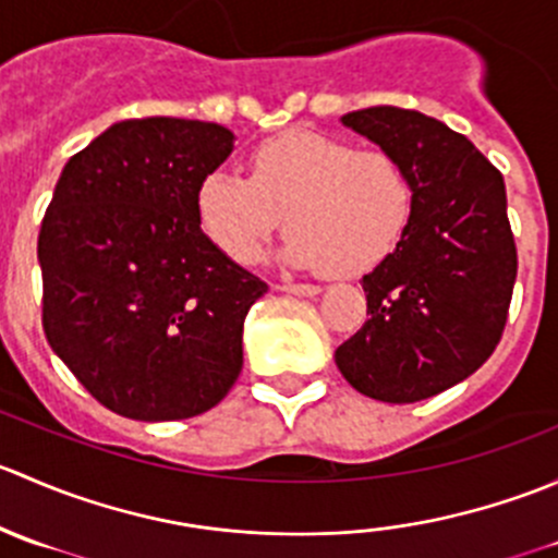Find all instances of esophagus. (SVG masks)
Instances as JSON below:
<instances>
[{"label":"esophagus","instance_id":"34e87169","mask_svg":"<svg viewBox=\"0 0 558 558\" xmlns=\"http://www.w3.org/2000/svg\"><path fill=\"white\" fill-rule=\"evenodd\" d=\"M283 291H289V294H296V296H315L320 291V286H313V283H283L280 286Z\"/></svg>","mask_w":558,"mask_h":558}]
</instances>
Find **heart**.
<instances>
[{
	"mask_svg": "<svg viewBox=\"0 0 558 558\" xmlns=\"http://www.w3.org/2000/svg\"><path fill=\"white\" fill-rule=\"evenodd\" d=\"M413 210L415 183L397 156L311 129L258 143L247 156V178L210 172L196 189L202 232L227 258L251 262L286 213V229L294 232L286 258L335 275L384 262Z\"/></svg>",
	"mask_w": 558,
	"mask_h": 558,
	"instance_id": "heart-1",
	"label": "heart"
}]
</instances>
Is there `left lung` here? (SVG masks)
<instances>
[{"label": "left lung", "mask_w": 558, "mask_h": 558, "mask_svg": "<svg viewBox=\"0 0 558 558\" xmlns=\"http://www.w3.org/2000/svg\"><path fill=\"white\" fill-rule=\"evenodd\" d=\"M342 123L408 167L415 210L364 275L369 318L335 362L364 397L421 402L470 378L502 340L519 272L505 180L464 134L418 110L367 107Z\"/></svg>", "instance_id": "left-lung-1"}]
</instances>
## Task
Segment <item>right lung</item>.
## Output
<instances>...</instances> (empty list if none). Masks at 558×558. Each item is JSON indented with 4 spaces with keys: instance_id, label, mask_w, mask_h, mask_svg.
<instances>
[{
    "instance_id": "1",
    "label": "right lung",
    "mask_w": 558,
    "mask_h": 558,
    "mask_svg": "<svg viewBox=\"0 0 558 558\" xmlns=\"http://www.w3.org/2000/svg\"><path fill=\"white\" fill-rule=\"evenodd\" d=\"M232 143L218 123L132 118L61 170L37 238L43 329L112 413L191 418L243 369V320L269 286L196 218V189Z\"/></svg>"
}]
</instances>
